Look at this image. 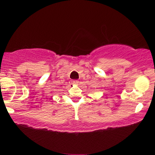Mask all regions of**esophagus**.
Here are the masks:
<instances>
[{
	"label": "esophagus",
	"instance_id": "1",
	"mask_svg": "<svg viewBox=\"0 0 155 155\" xmlns=\"http://www.w3.org/2000/svg\"><path fill=\"white\" fill-rule=\"evenodd\" d=\"M72 83L74 84H78V83H79V81H78V80H73V81H72Z\"/></svg>",
	"mask_w": 155,
	"mask_h": 155
}]
</instances>
